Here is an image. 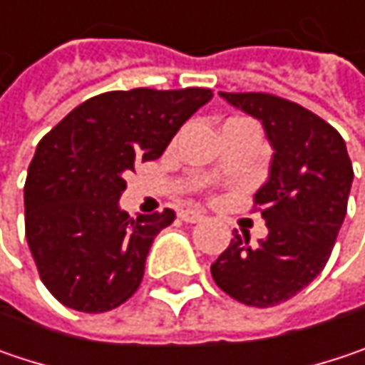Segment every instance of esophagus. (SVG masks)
Listing matches in <instances>:
<instances>
[{
	"instance_id": "34e87169",
	"label": "esophagus",
	"mask_w": 365,
	"mask_h": 365,
	"mask_svg": "<svg viewBox=\"0 0 365 365\" xmlns=\"http://www.w3.org/2000/svg\"><path fill=\"white\" fill-rule=\"evenodd\" d=\"M178 218L182 222H189V224H195V222L203 220V214L199 210H191V207H185L178 212Z\"/></svg>"
}]
</instances>
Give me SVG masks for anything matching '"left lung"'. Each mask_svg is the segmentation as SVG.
<instances>
[{"instance_id": "8db88e82", "label": "left lung", "mask_w": 365, "mask_h": 365, "mask_svg": "<svg viewBox=\"0 0 365 365\" xmlns=\"http://www.w3.org/2000/svg\"><path fill=\"white\" fill-rule=\"evenodd\" d=\"M257 120L274 147L270 178L253 195L268 237L235 232L212 264L216 284L251 307L291 299L324 270L347 214L353 166L343 137L303 106L270 93H220Z\"/></svg>"}]
</instances>
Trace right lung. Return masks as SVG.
Segmentation results:
<instances>
[{
  "mask_svg": "<svg viewBox=\"0 0 365 365\" xmlns=\"http://www.w3.org/2000/svg\"><path fill=\"white\" fill-rule=\"evenodd\" d=\"M212 89H130L95 95L37 145L24 182V230L47 291L101 314L139 289L155 235L172 210L130 218L118 207L124 174L158 160Z\"/></svg>",
  "mask_w": 365,
  "mask_h": 365,
  "instance_id": "add662e5",
  "label": "right lung"
}]
</instances>
